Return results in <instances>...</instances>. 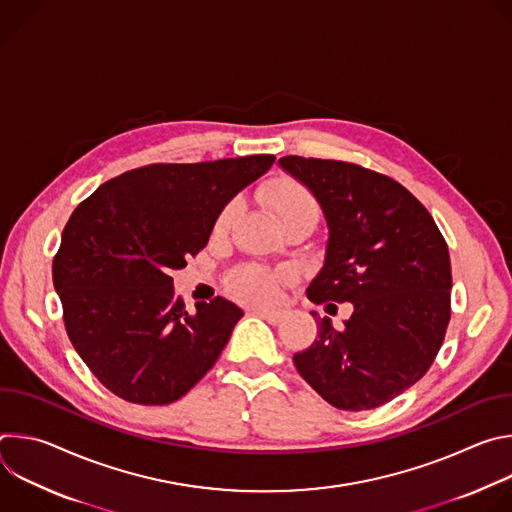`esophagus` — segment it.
Returning a JSON list of instances; mask_svg holds the SVG:
<instances>
[{
  "instance_id": "1",
  "label": "esophagus",
  "mask_w": 512,
  "mask_h": 512,
  "mask_svg": "<svg viewBox=\"0 0 512 512\" xmlns=\"http://www.w3.org/2000/svg\"><path fill=\"white\" fill-rule=\"evenodd\" d=\"M253 312H255L259 318L267 320L269 324H279V322L283 320V312H279V310H263V308H255Z\"/></svg>"
}]
</instances>
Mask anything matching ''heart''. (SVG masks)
<instances>
[{"label":"heart","mask_w":512,"mask_h":512,"mask_svg":"<svg viewBox=\"0 0 512 512\" xmlns=\"http://www.w3.org/2000/svg\"><path fill=\"white\" fill-rule=\"evenodd\" d=\"M261 198H263L265 206L279 218L281 225L300 214H314L316 218L320 214L318 202L312 196V192L306 186H302L300 182L291 180L287 176L275 178L269 184H265L261 190ZM239 208L241 206L237 200L229 202L216 218L214 233H225L237 218ZM283 279H285V275H281V273H273L263 267L249 265V267L237 269L231 275L229 287L239 300H245L251 304H271L279 296V287H281Z\"/></svg>","instance_id":"obj_1"}]
</instances>
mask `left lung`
I'll use <instances>...</instances> for the list:
<instances>
[{
  "label": "left lung",
  "mask_w": 512,
  "mask_h": 512,
  "mask_svg": "<svg viewBox=\"0 0 512 512\" xmlns=\"http://www.w3.org/2000/svg\"><path fill=\"white\" fill-rule=\"evenodd\" d=\"M279 166L314 194L328 225L324 265L308 298L352 304L342 330L312 312L318 338L294 354L296 369L338 409L385 405L427 373L444 342L448 245L427 208L389 176L300 156L279 158Z\"/></svg>",
  "instance_id": "1"
}]
</instances>
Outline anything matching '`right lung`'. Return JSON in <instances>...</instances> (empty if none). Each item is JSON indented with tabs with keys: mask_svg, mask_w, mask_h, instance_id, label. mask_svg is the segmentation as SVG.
<instances>
[{
	"mask_svg": "<svg viewBox=\"0 0 512 512\" xmlns=\"http://www.w3.org/2000/svg\"><path fill=\"white\" fill-rule=\"evenodd\" d=\"M269 154L154 164L99 186L70 214L52 263L68 338L117 397L168 405L221 356L243 310L225 298L188 314L170 271L206 247L223 208Z\"/></svg>",
	"mask_w": 512,
	"mask_h": 512,
	"instance_id": "obj_1",
	"label": "right lung"
}]
</instances>
